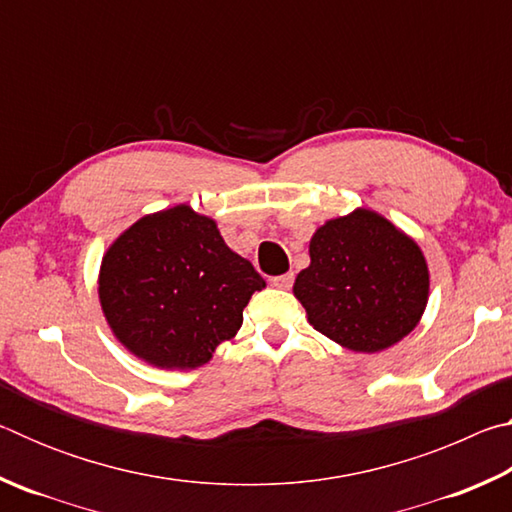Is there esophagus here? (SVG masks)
Masks as SVG:
<instances>
[{
	"label": "esophagus",
	"instance_id": "esophagus-1",
	"mask_svg": "<svg viewBox=\"0 0 512 512\" xmlns=\"http://www.w3.org/2000/svg\"><path fill=\"white\" fill-rule=\"evenodd\" d=\"M271 284H273V287H277V289H291V284H293V273L277 275V277H273Z\"/></svg>",
	"mask_w": 512,
	"mask_h": 512
}]
</instances>
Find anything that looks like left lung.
Listing matches in <instances>:
<instances>
[{"label": "left lung", "mask_w": 512, "mask_h": 512, "mask_svg": "<svg viewBox=\"0 0 512 512\" xmlns=\"http://www.w3.org/2000/svg\"><path fill=\"white\" fill-rule=\"evenodd\" d=\"M309 259L293 296L316 332L352 352L391 348L427 309L429 266L420 246L366 207L320 225Z\"/></svg>", "instance_id": "obj_1"}]
</instances>
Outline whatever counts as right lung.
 Wrapping results in <instances>:
<instances>
[{"label":"right lung","mask_w":512,"mask_h":512,"mask_svg":"<svg viewBox=\"0 0 512 512\" xmlns=\"http://www.w3.org/2000/svg\"><path fill=\"white\" fill-rule=\"evenodd\" d=\"M97 284L115 339L162 370L205 366L266 287L216 221L189 205L146 214L121 232L103 253Z\"/></svg>","instance_id":"1"}]
</instances>
